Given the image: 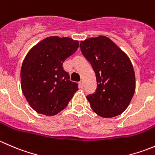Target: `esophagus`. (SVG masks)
<instances>
[{"mask_svg": "<svg viewBox=\"0 0 155 155\" xmlns=\"http://www.w3.org/2000/svg\"><path fill=\"white\" fill-rule=\"evenodd\" d=\"M79 87H82H82H83V86H84V82H83V81L81 80L80 82H79Z\"/></svg>", "mask_w": 155, "mask_h": 155, "instance_id": "obj_1", "label": "esophagus"}]
</instances>
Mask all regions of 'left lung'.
<instances>
[{
    "mask_svg": "<svg viewBox=\"0 0 155 155\" xmlns=\"http://www.w3.org/2000/svg\"><path fill=\"white\" fill-rule=\"evenodd\" d=\"M80 48L96 74V91L86 97L91 109L103 118L121 114L136 88L135 73L128 56L105 36L81 41Z\"/></svg>",
    "mask_w": 155,
    "mask_h": 155,
    "instance_id": "8db88e82",
    "label": "left lung"
}]
</instances>
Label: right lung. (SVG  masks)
<instances>
[{
	"label": "right lung",
	"mask_w": 155,
	"mask_h": 155,
	"mask_svg": "<svg viewBox=\"0 0 155 155\" xmlns=\"http://www.w3.org/2000/svg\"><path fill=\"white\" fill-rule=\"evenodd\" d=\"M79 48V41L69 37H48L31 48L21 68L23 94L33 109L54 115L68 106L78 90L70 80L63 63Z\"/></svg>",
	"instance_id": "right-lung-1"
}]
</instances>
